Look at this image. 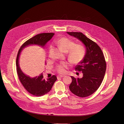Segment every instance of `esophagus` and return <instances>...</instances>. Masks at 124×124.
Returning a JSON list of instances; mask_svg holds the SVG:
<instances>
[{"label": "esophagus", "instance_id": "34e87169", "mask_svg": "<svg viewBox=\"0 0 124 124\" xmlns=\"http://www.w3.org/2000/svg\"><path fill=\"white\" fill-rule=\"evenodd\" d=\"M64 75H61V74H60V75H58V76H57V78H62V77H64Z\"/></svg>", "mask_w": 124, "mask_h": 124}]
</instances>
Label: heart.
Returning <instances> with one entry per match:
<instances>
[{"label":"heart","mask_w":124,"mask_h":124,"mask_svg":"<svg viewBox=\"0 0 124 124\" xmlns=\"http://www.w3.org/2000/svg\"><path fill=\"white\" fill-rule=\"evenodd\" d=\"M56 43L60 50L64 53L68 52V59L71 63L76 64L81 62L85 55V47L81 44H74V42L70 39L62 37L56 41ZM69 63L63 62L58 65L56 70L60 73H64Z\"/></svg>","instance_id":"obj_1"}]
</instances>
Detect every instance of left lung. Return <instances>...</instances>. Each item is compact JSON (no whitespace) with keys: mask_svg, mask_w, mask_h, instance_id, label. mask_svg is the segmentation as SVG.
Returning a JSON list of instances; mask_svg holds the SVG:
<instances>
[{"mask_svg":"<svg viewBox=\"0 0 124 124\" xmlns=\"http://www.w3.org/2000/svg\"><path fill=\"white\" fill-rule=\"evenodd\" d=\"M69 35L80 40L85 46L86 53L84 59L75 67L83 73V77L71 76L69 89L75 95L85 97L94 93L100 86L106 71V62L100 47L81 32H67Z\"/></svg>","mask_w":124,"mask_h":124,"instance_id":"left-lung-1","label":"left lung"}]
</instances>
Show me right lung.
I'll return each mask as SVG.
<instances>
[{"mask_svg":"<svg viewBox=\"0 0 124 124\" xmlns=\"http://www.w3.org/2000/svg\"><path fill=\"white\" fill-rule=\"evenodd\" d=\"M54 35L53 33H43L38 34L26 41L21 46L18 52L16 65L19 79L24 86L30 93L36 96H41L49 92L57 78L54 75L45 80L42 72L38 76L31 77L24 73L19 65V58L22 51L31 45H38L44 48L45 45ZM45 63L46 62H45Z\"/></svg>","mask_w":124,"mask_h":124,"instance_id":"add662e5","label":"right lung"}]
</instances>
